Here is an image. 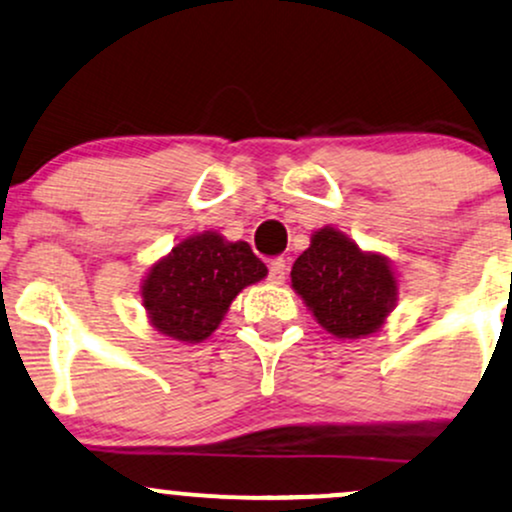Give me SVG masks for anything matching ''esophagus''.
Here are the masks:
<instances>
[{"instance_id":"1","label":"esophagus","mask_w":512,"mask_h":512,"mask_svg":"<svg viewBox=\"0 0 512 512\" xmlns=\"http://www.w3.org/2000/svg\"><path fill=\"white\" fill-rule=\"evenodd\" d=\"M287 278V263L283 258H273L271 266H268V280L275 285H283Z\"/></svg>"}]
</instances>
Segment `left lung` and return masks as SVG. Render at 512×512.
<instances>
[{"label": "left lung", "mask_w": 512, "mask_h": 512, "mask_svg": "<svg viewBox=\"0 0 512 512\" xmlns=\"http://www.w3.org/2000/svg\"><path fill=\"white\" fill-rule=\"evenodd\" d=\"M290 275L319 324L338 338L375 333L396 302V278L387 258L365 254L333 227L314 234Z\"/></svg>", "instance_id": "obj_1"}]
</instances>
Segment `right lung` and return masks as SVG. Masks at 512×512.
I'll return each mask as SVG.
<instances>
[{
	"label": "right lung",
	"mask_w": 512,
	"mask_h": 512,
	"mask_svg": "<svg viewBox=\"0 0 512 512\" xmlns=\"http://www.w3.org/2000/svg\"><path fill=\"white\" fill-rule=\"evenodd\" d=\"M266 273V263L246 241L205 232L181 241L154 263L142 283V304L159 333L200 343L220 326L234 297Z\"/></svg>",
	"instance_id": "right-lung-1"
}]
</instances>
